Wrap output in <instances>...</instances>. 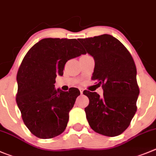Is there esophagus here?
<instances>
[{"instance_id":"1","label":"esophagus","mask_w":156,"mask_h":156,"mask_svg":"<svg viewBox=\"0 0 156 156\" xmlns=\"http://www.w3.org/2000/svg\"><path fill=\"white\" fill-rule=\"evenodd\" d=\"M80 91L81 94H83V88H80Z\"/></svg>"}]
</instances>
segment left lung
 I'll return each mask as SVG.
<instances>
[{"label":"left lung","mask_w":156,"mask_h":156,"mask_svg":"<svg viewBox=\"0 0 156 156\" xmlns=\"http://www.w3.org/2000/svg\"><path fill=\"white\" fill-rule=\"evenodd\" d=\"M79 41L94 58L92 80L102 85L103 90V97L96 92L83 91L90 100L85 108L89 124L99 134L119 136L128 128L137 110L139 88L133 57L126 47L111 35Z\"/></svg>","instance_id":"obj_1"}]
</instances>
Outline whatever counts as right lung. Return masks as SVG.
I'll return each mask as SVG.
<instances>
[{
    "label": "right lung",
    "mask_w": 156,
    "mask_h": 156,
    "mask_svg": "<svg viewBox=\"0 0 156 156\" xmlns=\"http://www.w3.org/2000/svg\"><path fill=\"white\" fill-rule=\"evenodd\" d=\"M76 39L45 38L33 46L19 67L16 102L25 126L40 139L61 134L80 92L56 90L57 75L62 76L66 62L85 54Z\"/></svg>",
    "instance_id": "add662e5"
}]
</instances>
